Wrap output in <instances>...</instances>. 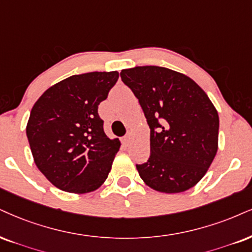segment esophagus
Wrapping results in <instances>:
<instances>
[{
  "label": "esophagus",
  "instance_id": "1",
  "mask_svg": "<svg viewBox=\"0 0 252 252\" xmlns=\"http://www.w3.org/2000/svg\"><path fill=\"white\" fill-rule=\"evenodd\" d=\"M129 140H131V134H129V133H128V134H126L125 136H124L123 140H121V141H123L124 145H128Z\"/></svg>",
  "mask_w": 252,
  "mask_h": 252
}]
</instances>
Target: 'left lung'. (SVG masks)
<instances>
[{"instance_id":"left-lung-1","label":"left lung","mask_w":252,"mask_h":252,"mask_svg":"<svg viewBox=\"0 0 252 252\" xmlns=\"http://www.w3.org/2000/svg\"><path fill=\"white\" fill-rule=\"evenodd\" d=\"M151 128V155L136 164L147 186L167 194L194 187L217 152L219 113L206 92L185 74L161 66L123 70Z\"/></svg>"}]
</instances>
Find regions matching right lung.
<instances>
[{"label":"right lung","instance_id":"1","mask_svg":"<svg viewBox=\"0 0 252 252\" xmlns=\"http://www.w3.org/2000/svg\"><path fill=\"white\" fill-rule=\"evenodd\" d=\"M119 78L117 71L74 74L55 84L31 110L27 136L38 169L62 190L84 194L107 179L119 139L107 138L98 105Z\"/></svg>","mask_w":252,"mask_h":252}]
</instances>
